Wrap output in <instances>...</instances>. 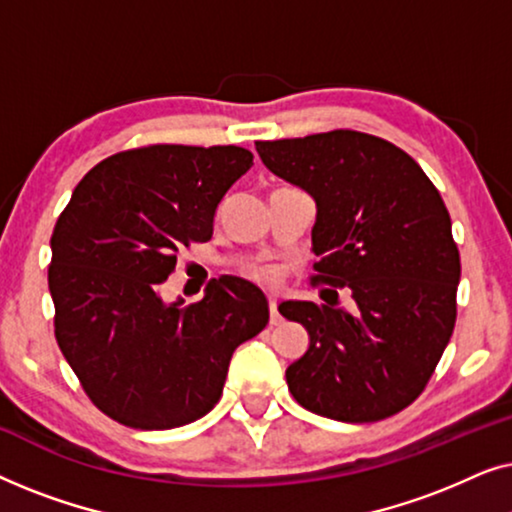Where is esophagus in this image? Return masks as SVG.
<instances>
[{
    "mask_svg": "<svg viewBox=\"0 0 512 512\" xmlns=\"http://www.w3.org/2000/svg\"><path fill=\"white\" fill-rule=\"evenodd\" d=\"M268 303H270V324L279 326V324H282V317H279V312H277V298L270 296Z\"/></svg>",
    "mask_w": 512,
    "mask_h": 512,
    "instance_id": "obj_1",
    "label": "esophagus"
}]
</instances>
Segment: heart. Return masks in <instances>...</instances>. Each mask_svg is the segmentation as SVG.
<instances>
[{
  "mask_svg": "<svg viewBox=\"0 0 512 512\" xmlns=\"http://www.w3.org/2000/svg\"><path fill=\"white\" fill-rule=\"evenodd\" d=\"M249 275L258 279V282H272V272L268 268H251Z\"/></svg>",
  "mask_w": 512,
  "mask_h": 512,
  "instance_id": "heart-1",
  "label": "heart"
}]
</instances>
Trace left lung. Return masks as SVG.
<instances>
[{"mask_svg": "<svg viewBox=\"0 0 512 512\" xmlns=\"http://www.w3.org/2000/svg\"><path fill=\"white\" fill-rule=\"evenodd\" d=\"M263 165L317 202L314 282L349 289L352 310L286 300L310 333L286 368L293 398L338 422H380L415 401L457 321L459 249L438 188L387 139L331 130L256 142Z\"/></svg>", "mask_w": 512, "mask_h": 512, "instance_id": "1", "label": "left lung"}]
</instances>
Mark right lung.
<instances>
[{"label":"right lung","mask_w":512,"mask_h":512,"mask_svg":"<svg viewBox=\"0 0 512 512\" xmlns=\"http://www.w3.org/2000/svg\"><path fill=\"white\" fill-rule=\"evenodd\" d=\"M242 146L153 144L114 153L74 188L51 237L55 340L83 391L118 424L163 431L219 403L230 356L270 319L247 279H212L200 303H163L179 249L207 242Z\"/></svg>","instance_id":"add662e5"}]
</instances>
